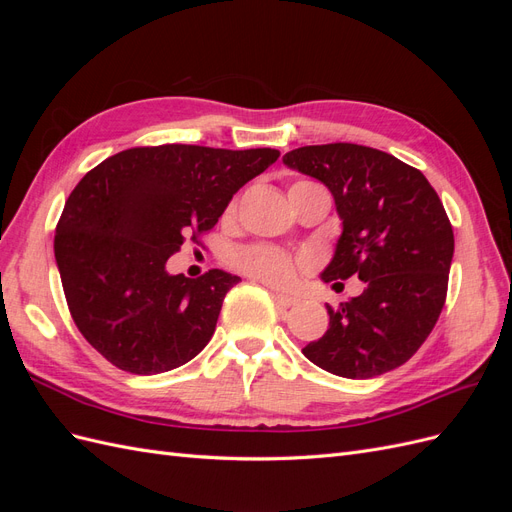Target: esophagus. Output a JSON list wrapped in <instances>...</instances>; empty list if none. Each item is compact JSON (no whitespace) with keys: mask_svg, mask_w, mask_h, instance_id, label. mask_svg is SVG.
<instances>
[{"mask_svg":"<svg viewBox=\"0 0 512 512\" xmlns=\"http://www.w3.org/2000/svg\"><path fill=\"white\" fill-rule=\"evenodd\" d=\"M275 301H277V305H280V307H292V305L299 303V299L288 297V294H275Z\"/></svg>","mask_w":512,"mask_h":512,"instance_id":"obj_1","label":"esophagus"}]
</instances>
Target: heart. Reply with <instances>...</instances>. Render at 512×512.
Instances as JSON below:
<instances>
[{"mask_svg": "<svg viewBox=\"0 0 512 512\" xmlns=\"http://www.w3.org/2000/svg\"><path fill=\"white\" fill-rule=\"evenodd\" d=\"M307 183L312 181H299L294 185H307ZM235 209H237V200H232L226 213L232 215ZM232 267H235L239 273L252 277L256 282H262L273 288H286L292 284L294 275L303 269V260L273 245H247L232 254Z\"/></svg>", "mask_w": 512, "mask_h": 512, "instance_id": "heart-1", "label": "heart"}]
</instances>
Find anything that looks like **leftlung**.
Returning <instances> with one entry per match:
<instances>
[{
    "mask_svg": "<svg viewBox=\"0 0 512 512\" xmlns=\"http://www.w3.org/2000/svg\"><path fill=\"white\" fill-rule=\"evenodd\" d=\"M284 164L327 185L344 224L322 280L365 282L359 297L327 305L329 331L303 354L352 380L404 365L446 301L455 237L440 196L421 170L365 145H307Z\"/></svg>",
    "mask_w": 512,
    "mask_h": 512,
    "instance_id": "8db88e82",
    "label": "left lung"
}]
</instances>
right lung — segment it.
Segmentation results:
<instances>
[{"mask_svg": "<svg viewBox=\"0 0 512 512\" xmlns=\"http://www.w3.org/2000/svg\"><path fill=\"white\" fill-rule=\"evenodd\" d=\"M277 158L269 147H132L79 181L55 228V260L74 324L108 363L153 376L209 344L241 280L220 269L168 275L166 260L188 237L200 243L232 194Z\"/></svg>", "mask_w": 512, "mask_h": 512, "instance_id": "add662e5", "label": "right lung"}]
</instances>
